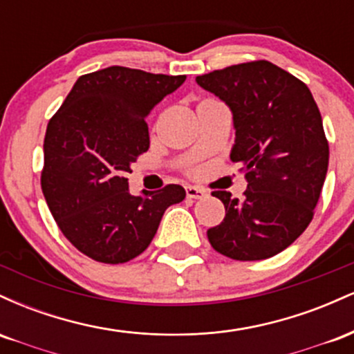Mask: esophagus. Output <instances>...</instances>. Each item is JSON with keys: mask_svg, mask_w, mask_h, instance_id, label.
Segmentation results:
<instances>
[{"mask_svg": "<svg viewBox=\"0 0 354 354\" xmlns=\"http://www.w3.org/2000/svg\"><path fill=\"white\" fill-rule=\"evenodd\" d=\"M186 196L191 200H201L206 196V189L196 188V186H186Z\"/></svg>", "mask_w": 354, "mask_h": 354, "instance_id": "obj_1", "label": "esophagus"}]
</instances>
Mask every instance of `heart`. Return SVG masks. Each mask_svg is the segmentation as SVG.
Masks as SVG:
<instances>
[{
    "instance_id": "heart-1",
    "label": "heart",
    "mask_w": 354,
    "mask_h": 354,
    "mask_svg": "<svg viewBox=\"0 0 354 354\" xmlns=\"http://www.w3.org/2000/svg\"><path fill=\"white\" fill-rule=\"evenodd\" d=\"M193 173H194V171H193Z\"/></svg>"
}]
</instances>
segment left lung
I'll use <instances>...</instances> for the list:
<instances>
[{"label": "left lung", "mask_w": 354, "mask_h": 354, "mask_svg": "<svg viewBox=\"0 0 354 354\" xmlns=\"http://www.w3.org/2000/svg\"><path fill=\"white\" fill-rule=\"evenodd\" d=\"M196 83L233 111L231 161L248 180L243 200L211 193L226 211L206 233L211 246L236 261L271 258L308 228L323 189L330 146L318 104L301 80L266 59L211 71Z\"/></svg>", "instance_id": "left-lung-1"}]
</instances>
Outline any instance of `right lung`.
<instances>
[{
	"label": "right lung",
	"instance_id": "1",
	"mask_svg": "<svg viewBox=\"0 0 354 354\" xmlns=\"http://www.w3.org/2000/svg\"><path fill=\"white\" fill-rule=\"evenodd\" d=\"M185 80L124 66L88 73L48 123L44 200L64 238L88 258L106 265L136 258L165 209L185 200L180 185L133 196L126 178L149 148L145 118Z\"/></svg>",
	"mask_w": 354,
	"mask_h": 354
}]
</instances>
